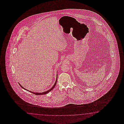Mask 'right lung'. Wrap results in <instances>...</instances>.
<instances>
[{
	"instance_id": "obj_1",
	"label": "right lung",
	"mask_w": 124,
	"mask_h": 124,
	"mask_svg": "<svg viewBox=\"0 0 124 124\" xmlns=\"http://www.w3.org/2000/svg\"><path fill=\"white\" fill-rule=\"evenodd\" d=\"M57 76H58V75H57V78L56 80V81H55V82L54 83V85L50 89H49V90H47V91H45V92H43V93H37V92H35V93H34V92H32V91H29V90H28V91H29V92H31L32 93H33V94H36V95H43V94H47V93H49V92H50V91H51V90H52L54 88V87L56 85V84L57 81ZM19 85L21 87H22L23 89L24 90H26V89H25V88H24L22 86H21V85L20 84H19Z\"/></svg>"
}]
</instances>
